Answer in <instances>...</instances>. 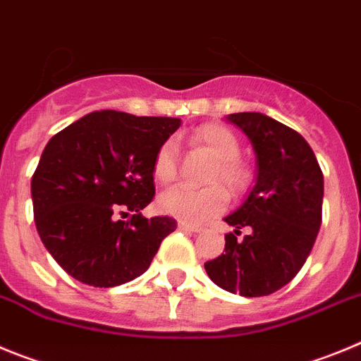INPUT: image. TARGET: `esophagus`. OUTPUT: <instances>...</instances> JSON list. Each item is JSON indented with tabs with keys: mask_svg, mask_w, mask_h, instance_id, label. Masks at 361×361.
Returning a JSON list of instances; mask_svg holds the SVG:
<instances>
[{
	"mask_svg": "<svg viewBox=\"0 0 361 361\" xmlns=\"http://www.w3.org/2000/svg\"><path fill=\"white\" fill-rule=\"evenodd\" d=\"M178 228L185 230V232L197 233V232H201V230H203V226H201V225H192V223H185V221H180V223H178Z\"/></svg>",
	"mask_w": 361,
	"mask_h": 361,
	"instance_id": "1",
	"label": "esophagus"
}]
</instances>
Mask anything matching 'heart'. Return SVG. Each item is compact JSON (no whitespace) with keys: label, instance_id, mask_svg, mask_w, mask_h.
I'll return each instance as SVG.
<instances>
[{"label":"heart","instance_id":"obj_1","mask_svg":"<svg viewBox=\"0 0 361 361\" xmlns=\"http://www.w3.org/2000/svg\"><path fill=\"white\" fill-rule=\"evenodd\" d=\"M192 142L216 158L207 183H223L232 194L245 192L252 176L248 167L239 160L241 144L232 129L214 122L204 124L194 133ZM176 174L178 145L174 140H165L152 158V176L158 183L169 185L176 180ZM158 204L161 212L167 216H173L185 223H200L223 212L228 204V194L219 185L200 188V190L174 187L165 190L158 197Z\"/></svg>","mask_w":361,"mask_h":361}]
</instances>
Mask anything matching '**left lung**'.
I'll return each instance as SVG.
<instances>
[{"instance_id":"obj_1","label":"left lung","mask_w":361,"mask_h":361,"mask_svg":"<svg viewBox=\"0 0 361 361\" xmlns=\"http://www.w3.org/2000/svg\"><path fill=\"white\" fill-rule=\"evenodd\" d=\"M257 154V181L233 214L225 253L204 262L219 288L243 297H266L286 286L306 262L322 223L324 174L313 149L295 129L262 113H233ZM241 228L249 233L236 235Z\"/></svg>"}]
</instances>
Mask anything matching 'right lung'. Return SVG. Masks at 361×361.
<instances>
[{
  "label": "right lung",
  "mask_w": 361,
  "mask_h": 361,
  "mask_svg": "<svg viewBox=\"0 0 361 361\" xmlns=\"http://www.w3.org/2000/svg\"><path fill=\"white\" fill-rule=\"evenodd\" d=\"M180 126L104 109L51 136L32 176V203L39 237L68 275L113 288L151 266L176 230L173 217L142 216L154 197L152 158Z\"/></svg>",
  "instance_id": "1"
}]
</instances>
